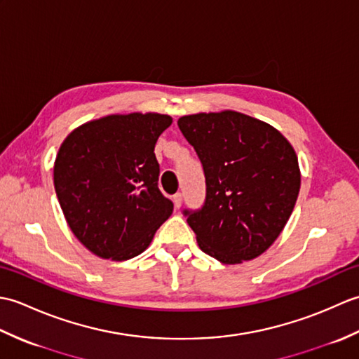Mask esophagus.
I'll return each mask as SVG.
<instances>
[{
	"instance_id": "1",
	"label": "esophagus",
	"mask_w": 359,
	"mask_h": 359,
	"mask_svg": "<svg viewBox=\"0 0 359 359\" xmlns=\"http://www.w3.org/2000/svg\"><path fill=\"white\" fill-rule=\"evenodd\" d=\"M172 203H174L175 210H179V208L182 207V194H180V193H177V194H174V196H172Z\"/></svg>"
}]
</instances>
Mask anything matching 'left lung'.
Listing matches in <instances>:
<instances>
[{
  "label": "left lung",
  "mask_w": 359,
  "mask_h": 359,
  "mask_svg": "<svg viewBox=\"0 0 359 359\" xmlns=\"http://www.w3.org/2000/svg\"><path fill=\"white\" fill-rule=\"evenodd\" d=\"M199 156L207 197L187 222L203 253L234 265L269 250L292 216L301 171L292 144L276 128L236 111L177 120Z\"/></svg>",
  "instance_id": "1"
}]
</instances>
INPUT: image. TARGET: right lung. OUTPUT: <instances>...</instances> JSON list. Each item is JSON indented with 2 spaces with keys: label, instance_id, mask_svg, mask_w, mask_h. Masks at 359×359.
I'll return each mask as SVG.
<instances>
[{
  "label": "right lung",
  "instance_id": "1",
  "mask_svg": "<svg viewBox=\"0 0 359 359\" xmlns=\"http://www.w3.org/2000/svg\"><path fill=\"white\" fill-rule=\"evenodd\" d=\"M166 114H112L75 128L53 163V185L71 231L90 253L128 261L171 216L157 187L154 147Z\"/></svg>",
  "mask_w": 359,
  "mask_h": 359
}]
</instances>
